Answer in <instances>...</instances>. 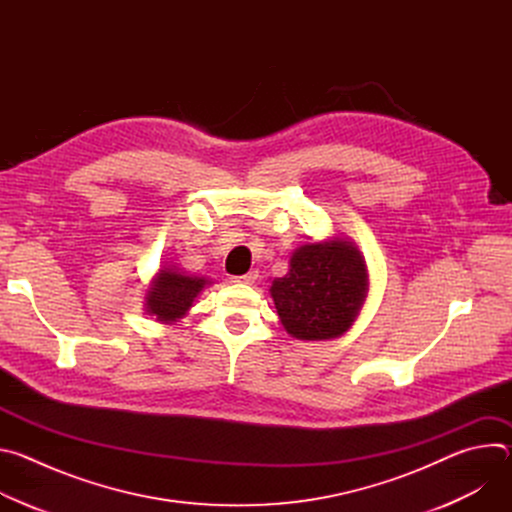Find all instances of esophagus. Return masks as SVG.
Here are the masks:
<instances>
[{"label":"esophagus","mask_w":512,"mask_h":512,"mask_svg":"<svg viewBox=\"0 0 512 512\" xmlns=\"http://www.w3.org/2000/svg\"><path fill=\"white\" fill-rule=\"evenodd\" d=\"M257 277H259V271H249V273H245V275H237V277H231L235 283H247V285H251V283H255L257 281Z\"/></svg>","instance_id":"obj_1"}]
</instances>
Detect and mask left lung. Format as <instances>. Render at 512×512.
<instances>
[{"label":"left lung","instance_id":"left-lung-1","mask_svg":"<svg viewBox=\"0 0 512 512\" xmlns=\"http://www.w3.org/2000/svg\"><path fill=\"white\" fill-rule=\"evenodd\" d=\"M269 291L289 336L330 340L356 320L369 291V271L358 247L336 237L296 249L289 271L273 279Z\"/></svg>","mask_w":512,"mask_h":512}]
</instances>
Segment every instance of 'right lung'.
I'll return each mask as SVG.
<instances>
[{"label":"right lung","mask_w":512,"mask_h":512,"mask_svg":"<svg viewBox=\"0 0 512 512\" xmlns=\"http://www.w3.org/2000/svg\"><path fill=\"white\" fill-rule=\"evenodd\" d=\"M210 281L204 277L188 275L176 265L160 269L145 294V312L156 316L158 322L170 324L186 316L192 302Z\"/></svg>","instance_id":"add662e5"}]
</instances>
